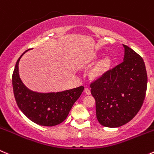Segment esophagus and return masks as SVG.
Listing matches in <instances>:
<instances>
[{"mask_svg":"<svg viewBox=\"0 0 154 154\" xmlns=\"http://www.w3.org/2000/svg\"><path fill=\"white\" fill-rule=\"evenodd\" d=\"M85 93L88 95L91 94V90L88 88H85Z\"/></svg>","mask_w":154,"mask_h":154,"instance_id":"34e87169","label":"esophagus"}]
</instances>
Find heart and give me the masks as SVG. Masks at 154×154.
<instances>
[{
  "mask_svg": "<svg viewBox=\"0 0 154 154\" xmlns=\"http://www.w3.org/2000/svg\"><path fill=\"white\" fill-rule=\"evenodd\" d=\"M94 59H96L97 56H94ZM111 60L109 57H105L103 60L98 63L91 71V75L93 77H99L101 76L105 72L107 71L109 69V66H110Z\"/></svg>",
  "mask_w": 154,
  "mask_h": 154,
  "instance_id": "1",
  "label": "heart"
}]
</instances>
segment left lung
Masks as SVG:
<instances>
[{"label":"left lung","instance_id":"8db88e82","mask_svg":"<svg viewBox=\"0 0 154 154\" xmlns=\"http://www.w3.org/2000/svg\"><path fill=\"white\" fill-rule=\"evenodd\" d=\"M123 62L91 84L96 116L103 126L116 128L128 123L144 103L147 85L141 57L126 45Z\"/></svg>","mask_w":154,"mask_h":154}]
</instances>
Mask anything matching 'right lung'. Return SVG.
Instances as JSON below:
<instances>
[{"label": "right lung", "instance_id": "1", "mask_svg": "<svg viewBox=\"0 0 154 154\" xmlns=\"http://www.w3.org/2000/svg\"><path fill=\"white\" fill-rule=\"evenodd\" d=\"M16 63L12 76L13 88L16 101L20 110L31 121L43 126H54L66 119L75 102L81 96L84 87L60 92L39 93L28 88L19 74V62Z\"/></svg>", "mask_w": 154, "mask_h": 154}]
</instances>
